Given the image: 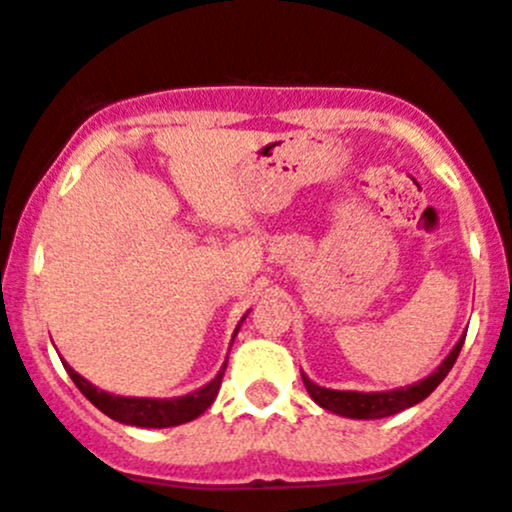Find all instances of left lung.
<instances>
[{
  "label": "left lung",
  "mask_w": 512,
  "mask_h": 512,
  "mask_svg": "<svg viewBox=\"0 0 512 512\" xmlns=\"http://www.w3.org/2000/svg\"><path fill=\"white\" fill-rule=\"evenodd\" d=\"M462 343H465V333H462V338L455 343V348L444 356V361L432 371V374L424 376L422 381H414V384L409 386H399V389H386V391L326 389V386L310 381L303 371H300V374H303V384L305 389H308L310 399H313L318 407L348 419H384V417H391V414L404 412V409L414 407V404L427 399V396L442 384L444 376L450 374V369L455 366L457 356H460L462 351Z\"/></svg>",
  "instance_id": "1"
}]
</instances>
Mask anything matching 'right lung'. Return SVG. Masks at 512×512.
I'll use <instances>...</instances> for the list:
<instances>
[{
    "mask_svg": "<svg viewBox=\"0 0 512 512\" xmlns=\"http://www.w3.org/2000/svg\"><path fill=\"white\" fill-rule=\"evenodd\" d=\"M247 315H250V310L242 315L237 328H234L232 341L234 336L240 333V326ZM60 361L62 366H65V371H68L70 379L75 381V386L83 391L85 399H88L93 407H98L105 417L116 419V422L121 424H128V427H143V429L179 427V424L191 422V419H197L199 414L207 412V409L214 404V399H217L219 386H222L224 369H227V361H224L222 369L217 371V376L197 391H189V394L184 396H171V399H151V396H121V394H111V391L98 389V386L90 384L88 379H83V376H80L78 371L65 361V358H60Z\"/></svg>",
    "mask_w": 512,
    "mask_h": 512,
    "instance_id": "1",
    "label": "right lung"
}]
</instances>
